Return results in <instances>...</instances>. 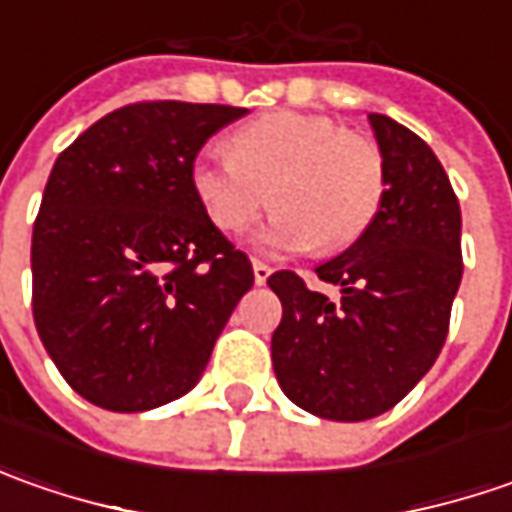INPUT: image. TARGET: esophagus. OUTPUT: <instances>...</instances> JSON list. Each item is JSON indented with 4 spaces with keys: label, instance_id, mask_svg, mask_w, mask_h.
Listing matches in <instances>:
<instances>
[{
    "label": "esophagus",
    "instance_id": "obj_1",
    "mask_svg": "<svg viewBox=\"0 0 512 512\" xmlns=\"http://www.w3.org/2000/svg\"><path fill=\"white\" fill-rule=\"evenodd\" d=\"M270 265H265V262H259V259H253V282L256 285H265L267 279H270Z\"/></svg>",
    "mask_w": 512,
    "mask_h": 512
}]
</instances>
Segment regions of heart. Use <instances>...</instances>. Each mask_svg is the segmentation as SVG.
Instances as JSON below:
<instances>
[{"instance_id":"1","label":"heart","mask_w":512,"mask_h":512,"mask_svg":"<svg viewBox=\"0 0 512 512\" xmlns=\"http://www.w3.org/2000/svg\"><path fill=\"white\" fill-rule=\"evenodd\" d=\"M225 156H196L190 187L222 233H242L262 210H273L259 233L270 253L319 245L339 253L376 222L387 190L382 148L339 122L273 110L230 133Z\"/></svg>"}]
</instances>
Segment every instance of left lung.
<instances>
[{"mask_svg":"<svg viewBox=\"0 0 512 512\" xmlns=\"http://www.w3.org/2000/svg\"><path fill=\"white\" fill-rule=\"evenodd\" d=\"M387 190L359 242L316 267L339 302L307 290L293 270L267 279L282 302L273 330L279 387L333 422L382 416L422 382L442 353L462 282V210L442 162L413 130L370 113Z\"/></svg>","mask_w":512,"mask_h":512,"instance_id":"left-lung-1","label":"left lung"}]
</instances>
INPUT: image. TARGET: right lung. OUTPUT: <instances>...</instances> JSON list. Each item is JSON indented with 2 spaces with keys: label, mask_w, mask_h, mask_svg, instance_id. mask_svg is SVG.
<instances>
[{
  "label": "right lung",
  "mask_w": 512,
  "mask_h": 512,
  "mask_svg": "<svg viewBox=\"0 0 512 512\" xmlns=\"http://www.w3.org/2000/svg\"><path fill=\"white\" fill-rule=\"evenodd\" d=\"M245 113L136 102L59 153L33 222V322L90 404L142 413L185 396L253 287L190 187L202 145Z\"/></svg>",
  "instance_id": "right-lung-1"
}]
</instances>
